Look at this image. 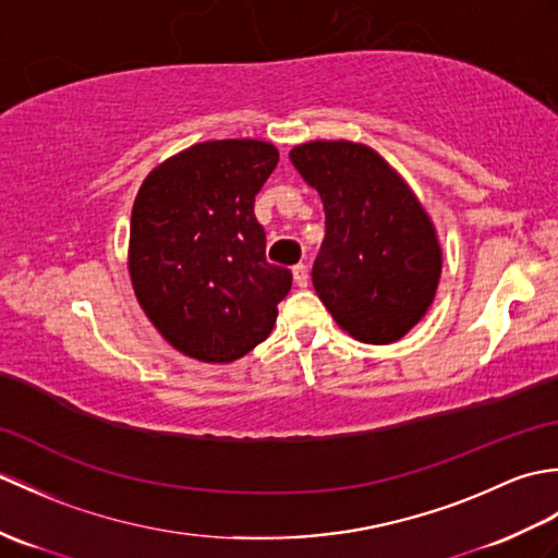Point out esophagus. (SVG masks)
<instances>
[{
  "instance_id": "obj_1",
  "label": "esophagus",
  "mask_w": 558,
  "mask_h": 558,
  "mask_svg": "<svg viewBox=\"0 0 558 558\" xmlns=\"http://www.w3.org/2000/svg\"><path fill=\"white\" fill-rule=\"evenodd\" d=\"M292 278H294V282H298V288H306L310 286V268H306L304 264H298L292 268Z\"/></svg>"
}]
</instances>
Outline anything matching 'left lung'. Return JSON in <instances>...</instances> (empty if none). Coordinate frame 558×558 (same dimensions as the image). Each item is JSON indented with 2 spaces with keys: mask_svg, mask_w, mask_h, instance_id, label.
<instances>
[{
  "mask_svg": "<svg viewBox=\"0 0 558 558\" xmlns=\"http://www.w3.org/2000/svg\"><path fill=\"white\" fill-rule=\"evenodd\" d=\"M324 201L326 240L312 282L336 324L366 345H388L422 322L444 252L410 184L366 144L306 141L290 150Z\"/></svg>",
  "mask_w": 558,
  "mask_h": 558,
  "instance_id": "obj_1",
  "label": "left lung"
}]
</instances>
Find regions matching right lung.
I'll return each instance as SVG.
<instances>
[{"mask_svg": "<svg viewBox=\"0 0 558 558\" xmlns=\"http://www.w3.org/2000/svg\"><path fill=\"white\" fill-rule=\"evenodd\" d=\"M278 158L268 141H204L162 160L138 189L129 278L148 322L186 357L234 362L276 326L292 272L266 260L254 198Z\"/></svg>", "mask_w": 558, "mask_h": 558, "instance_id": "obj_1", "label": "right lung"}]
</instances>
